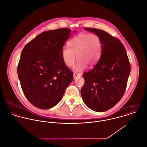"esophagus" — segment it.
<instances>
[{"instance_id": "obj_1", "label": "esophagus", "mask_w": 147, "mask_h": 147, "mask_svg": "<svg viewBox=\"0 0 147 147\" xmlns=\"http://www.w3.org/2000/svg\"><path fill=\"white\" fill-rule=\"evenodd\" d=\"M81 76V75H80V74H77V73H74V79H76V78H79V77H80Z\"/></svg>"}]
</instances>
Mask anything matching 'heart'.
<instances>
[{
  "mask_svg": "<svg viewBox=\"0 0 147 147\" xmlns=\"http://www.w3.org/2000/svg\"><path fill=\"white\" fill-rule=\"evenodd\" d=\"M69 49L64 47L61 50L64 63L69 67H73L76 60L78 62L75 70L82 71L87 65L92 67L98 63L101 54L102 43L96 34H80L68 42Z\"/></svg>",
  "mask_w": 147,
  "mask_h": 147,
  "instance_id": "obj_1",
  "label": "heart"
}]
</instances>
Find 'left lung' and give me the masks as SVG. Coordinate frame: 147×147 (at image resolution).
<instances>
[{"instance_id":"8db88e82","label":"left lung","mask_w":147,"mask_h":147,"mask_svg":"<svg viewBox=\"0 0 147 147\" xmlns=\"http://www.w3.org/2000/svg\"><path fill=\"white\" fill-rule=\"evenodd\" d=\"M99 36L102 43L100 58L95 67L83 74L81 89L84 102L96 112H105L115 106L125 92L131 65L123 43L108 32L84 28Z\"/></svg>"}]
</instances>
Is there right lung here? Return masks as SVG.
Segmentation results:
<instances>
[{
    "instance_id": "obj_1",
    "label": "right lung",
    "mask_w": 147,
    "mask_h": 147,
    "mask_svg": "<svg viewBox=\"0 0 147 147\" xmlns=\"http://www.w3.org/2000/svg\"><path fill=\"white\" fill-rule=\"evenodd\" d=\"M71 32L65 28L43 32L22 51L18 66L21 87L28 100L39 108L47 109L57 104L73 80V72L61 56Z\"/></svg>"
}]
</instances>
